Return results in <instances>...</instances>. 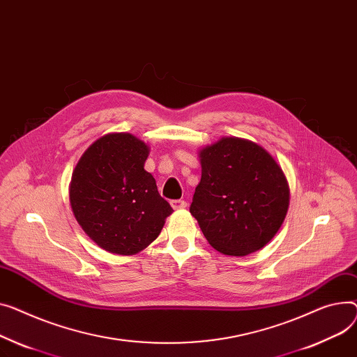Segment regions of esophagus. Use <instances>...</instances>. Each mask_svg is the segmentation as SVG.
I'll return each mask as SVG.
<instances>
[{
	"instance_id": "34e87169",
	"label": "esophagus",
	"mask_w": 357,
	"mask_h": 357,
	"mask_svg": "<svg viewBox=\"0 0 357 357\" xmlns=\"http://www.w3.org/2000/svg\"><path fill=\"white\" fill-rule=\"evenodd\" d=\"M171 205L174 209H182L186 206V202L182 199H174V201H171Z\"/></svg>"
}]
</instances>
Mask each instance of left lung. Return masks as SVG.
I'll return each mask as SVG.
<instances>
[{
	"label": "left lung",
	"instance_id": "obj_1",
	"mask_svg": "<svg viewBox=\"0 0 357 357\" xmlns=\"http://www.w3.org/2000/svg\"><path fill=\"white\" fill-rule=\"evenodd\" d=\"M201 182L191 211L205 238L225 255L243 257L271 241L287 215L290 188L259 145L222 137L199 152Z\"/></svg>",
	"mask_w": 357,
	"mask_h": 357
}]
</instances>
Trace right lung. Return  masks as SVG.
Returning <instances> with one entry per match:
<instances>
[{"instance_id":"right-lung-1","label":"right lung","mask_w":357,"mask_h":357,"mask_svg":"<svg viewBox=\"0 0 357 357\" xmlns=\"http://www.w3.org/2000/svg\"><path fill=\"white\" fill-rule=\"evenodd\" d=\"M149 146L130 133H109L83 153L70 183V204L83 231L100 248L132 255L163 228L171 205L144 165Z\"/></svg>"}]
</instances>
